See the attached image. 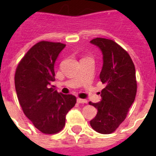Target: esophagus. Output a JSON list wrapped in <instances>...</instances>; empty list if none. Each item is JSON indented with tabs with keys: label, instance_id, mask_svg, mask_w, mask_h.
I'll list each match as a JSON object with an SVG mask.
<instances>
[{
	"label": "esophagus",
	"instance_id": "obj_1",
	"mask_svg": "<svg viewBox=\"0 0 156 156\" xmlns=\"http://www.w3.org/2000/svg\"><path fill=\"white\" fill-rule=\"evenodd\" d=\"M77 102H78V104H87L88 103V101L86 99H82V98H78Z\"/></svg>",
	"mask_w": 156,
	"mask_h": 156
}]
</instances>
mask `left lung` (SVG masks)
I'll list each match as a JSON object with an SVG mask.
<instances>
[{
  "label": "left lung",
  "mask_w": 156,
  "mask_h": 156,
  "mask_svg": "<svg viewBox=\"0 0 156 156\" xmlns=\"http://www.w3.org/2000/svg\"><path fill=\"white\" fill-rule=\"evenodd\" d=\"M90 42L102 51L99 78L105 84L100 94L101 101L89 102L98 110L90 125L100 134H111L125 119L134 101L137 91L135 68L129 53L113 40L97 37Z\"/></svg>",
  "instance_id": "1"
}]
</instances>
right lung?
<instances>
[{"label": "right lung", "instance_id": "add662e5", "mask_svg": "<svg viewBox=\"0 0 156 156\" xmlns=\"http://www.w3.org/2000/svg\"><path fill=\"white\" fill-rule=\"evenodd\" d=\"M65 47L60 42L39 41L26 53L16 70L15 87L20 105L43 134L61 131L66 115L76 104L75 96L51 88L55 81V62Z\"/></svg>", "mask_w": 156, "mask_h": 156}]
</instances>
